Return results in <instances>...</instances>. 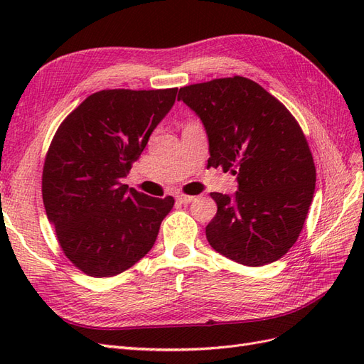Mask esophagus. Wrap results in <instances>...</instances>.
Instances as JSON below:
<instances>
[{
  "mask_svg": "<svg viewBox=\"0 0 364 364\" xmlns=\"http://www.w3.org/2000/svg\"><path fill=\"white\" fill-rule=\"evenodd\" d=\"M176 199H178L179 203L186 205V203H191L193 200H196V197L194 196H188V194H178V196H176Z\"/></svg>",
  "mask_w": 364,
  "mask_h": 364,
  "instance_id": "1",
  "label": "esophagus"
}]
</instances>
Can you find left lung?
I'll return each mask as SVG.
<instances>
[{
  "mask_svg": "<svg viewBox=\"0 0 364 364\" xmlns=\"http://www.w3.org/2000/svg\"><path fill=\"white\" fill-rule=\"evenodd\" d=\"M178 100L200 117L208 167L237 174L230 197L211 193L217 214L209 245L226 258L258 267L296 243L310 209L316 167L306 138L278 98L241 75L183 86Z\"/></svg>",
  "mask_w": 364,
  "mask_h": 364,
  "instance_id": "1",
  "label": "left lung"
}]
</instances>
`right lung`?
Segmentation results:
<instances>
[{
  "label": "right lung",
  "mask_w": 364,
  "mask_h": 364,
  "mask_svg": "<svg viewBox=\"0 0 364 364\" xmlns=\"http://www.w3.org/2000/svg\"><path fill=\"white\" fill-rule=\"evenodd\" d=\"M178 87L103 90L62 121L42 171V199L59 245L74 266L109 278L153 247L171 196L158 199L121 179L174 105Z\"/></svg>",
  "instance_id": "obj_1"
}]
</instances>
